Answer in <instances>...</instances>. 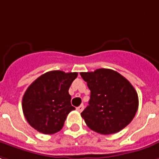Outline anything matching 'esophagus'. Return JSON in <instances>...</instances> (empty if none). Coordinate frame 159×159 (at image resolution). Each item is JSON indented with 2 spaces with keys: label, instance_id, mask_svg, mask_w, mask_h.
Wrapping results in <instances>:
<instances>
[{
  "label": "esophagus",
  "instance_id": "1",
  "mask_svg": "<svg viewBox=\"0 0 159 159\" xmlns=\"http://www.w3.org/2000/svg\"><path fill=\"white\" fill-rule=\"evenodd\" d=\"M83 110H84V105H83V104L76 108V111H79V112H82V111H83Z\"/></svg>",
  "mask_w": 159,
  "mask_h": 159
}]
</instances>
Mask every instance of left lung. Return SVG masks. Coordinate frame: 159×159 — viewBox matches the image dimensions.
I'll list each match as a JSON object with an SVG mask.
<instances>
[{"instance_id":"8db88e82","label":"left lung","mask_w":159,"mask_h":159,"mask_svg":"<svg viewBox=\"0 0 159 159\" xmlns=\"http://www.w3.org/2000/svg\"><path fill=\"white\" fill-rule=\"evenodd\" d=\"M80 75L90 90L89 105L81 113L89 128L109 135L129 125L139 108L138 93L129 81L109 69L81 72Z\"/></svg>"}]
</instances>
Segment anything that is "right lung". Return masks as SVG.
Segmentation results:
<instances>
[{
  "label": "right lung",
  "mask_w": 159,
  "mask_h": 159,
  "mask_svg": "<svg viewBox=\"0 0 159 159\" xmlns=\"http://www.w3.org/2000/svg\"><path fill=\"white\" fill-rule=\"evenodd\" d=\"M76 72L48 71L34 80L22 98L25 118L34 129L53 134L62 128L71 105L69 89L77 76Z\"/></svg>",
  "instance_id": "right-lung-1"
}]
</instances>
